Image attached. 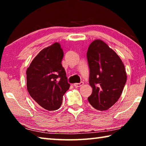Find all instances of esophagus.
Here are the masks:
<instances>
[{
  "mask_svg": "<svg viewBox=\"0 0 146 146\" xmlns=\"http://www.w3.org/2000/svg\"><path fill=\"white\" fill-rule=\"evenodd\" d=\"M83 84H84V83L82 82H81L80 83H75L73 84V86L76 88H78V87H80V86H82Z\"/></svg>",
  "mask_w": 146,
  "mask_h": 146,
  "instance_id": "1",
  "label": "esophagus"
}]
</instances>
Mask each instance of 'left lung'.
Returning <instances> with one entry per match:
<instances>
[{
	"label": "left lung",
	"instance_id": "8db88e82",
	"mask_svg": "<svg viewBox=\"0 0 146 146\" xmlns=\"http://www.w3.org/2000/svg\"><path fill=\"white\" fill-rule=\"evenodd\" d=\"M87 58L90 67V85L93 88L88 97L96 110L106 111L117 102L127 80L122 60L107 44L100 39L89 46Z\"/></svg>",
	"mask_w": 146,
	"mask_h": 146
}]
</instances>
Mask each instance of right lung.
Returning a JSON list of instances; mask_svg holds the SVG:
<instances>
[{"label":"right lung","mask_w":146,"mask_h":146,"mask_svg":"<svg viewBox=\"0 0 146 146\" xmlns=\"http://www.w3.org/2000/svg\"><path fill=\"white\" fill-rule=\"evenodd\" d=\"M63 56L60 44L55 42L41 50L26 71L29 94L38 106L51 111L60 108L70 86L61 64Z\"/></svg>","instance_id":"1"}]
</instances>
